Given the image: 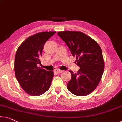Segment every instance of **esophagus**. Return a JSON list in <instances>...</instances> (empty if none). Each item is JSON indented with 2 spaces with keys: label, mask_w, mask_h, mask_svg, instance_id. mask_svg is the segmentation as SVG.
I'll return each instance as SVG.
<instances>
[{
  "label": "esophagus",
  "mask_w": 122,
  "mask_h": 122,
  "mask_svg": "<svg viewBox=\"0 0 122 122\" xmlns=\"http://www.w3.org/2000/svg\"><path fill=\"white\" fill-rule=\"evenodd\" d=\"M55 71L57 73H62L63 72V70H59V69H55Z\"/></svg>",
  "instance_id": "esophagus-1"
}]
</instances>
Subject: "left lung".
Here are the masks:
<instances>
[{"mask_svg":"<svg viewBox=\"0 0 122 122\" xmlns=\"http://www.w3.org/2000/svg\"><path fill=\"white\" fill-rule=\"evenodd\" d=\"M58 36L66 44L80 68L77 73L70 70L72 78L67 89L77 96L90 94L97 87L104 71L101 48L96 41L81 32L63 31Z\"/></svg>","mask_w":122,"mask_h":122,"instance_id":"1","label":"left lung"}]
</instances>
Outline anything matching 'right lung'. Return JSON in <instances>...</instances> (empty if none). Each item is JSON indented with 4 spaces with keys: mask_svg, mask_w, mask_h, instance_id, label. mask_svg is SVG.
Masks as SVG:
<instances>
[{
    "mask_svg": "<svg viewBox=\"0 0 122 122\" xmlns=\"http://www.w3.org/2000/svg\"><path fill=\"white\" fill-rule=\"evenodd\" d=\"M55 32L38 33L28 37L16 51L14 70L16 78L25 92L32 96L43 94L49 89L54 73L44 70L40 64L44 45Z\"/></svg>",
    "mask_w": 122,
    "mask_h": 122,
    "instance_id": "obj_1",
    "label": "right lung"
}]
</instances>
